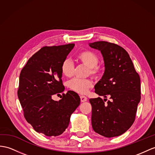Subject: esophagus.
Here are the masks:
<instances>
[{
    "label": "esophagus",
    "instance_id": "esophagus-1",
    "mask_svg": "<svg viewBox=\"0 0 155 155\" xmlns=\"http://www.w3.org/2000/svg\"><path fill=\"white\" fill-rule=\"evenodd\" d=\"M80 99H81V103H84V102L87 101V98L85 96L81 95V96H80Z\"/></svg>",
    "mask_w": 155,
    "mask_h": 155
}]
</instances>
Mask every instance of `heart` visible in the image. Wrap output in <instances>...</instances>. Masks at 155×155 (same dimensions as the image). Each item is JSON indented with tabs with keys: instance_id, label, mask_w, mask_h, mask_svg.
<instances>
[{
	"instance_id": "1",
	"label": "heart",
	"mask_w": 155,
	"mask_h": 155,
	"mask_svg": "<svg viewBox=\"0 0 155 155\" xmlns=\"http://www.w3.org/2000/svg\"><path fill=\"white\" fill-rule=\"evenodd\" d=\"M78 59L89 68L90 74L97 76L101 72V67L98 66L99 59L93 52L85 51L80 52L77 56ZM74 64L71 60L66 58L62 62L60 70L62 74L67 78L72 76L74 73ZM93 85L92 81L89 79L74 78L68 82V87L74 91L80 94H85Z\"/></svg>"
}]
</instances>
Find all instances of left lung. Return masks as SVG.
<instances>
[{
    "label": "left lung",
    "instance_id": "left-lung-1",
    "mask_svg": "<svg viewBox=\"0 0 155 155\" xmlns=\"http://www.w3.org/2000/svg\"><path fill=\"white\" fill-rule=\"evenodd\" d=\"M101 51L104 71L95 85V92L110 97L107 104L100 97L90 99L91 124L96 133L106 137L119 136L133 124L141 100L140 77L125 49L107 41L90 43Z\"/></svg>",
    "mask_w": 155,
    "mask_h": 155
}]
</instances>
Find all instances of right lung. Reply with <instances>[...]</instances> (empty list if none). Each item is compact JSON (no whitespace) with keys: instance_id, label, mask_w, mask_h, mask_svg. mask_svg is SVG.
<instances>
[{"instance_id":"right-lung-1","label":"right lung","mask_w":155,"mask_h":155,"mask_svg":"<svg viewBox=\"0 0 155 155\" xmlns=\"http://www.w3.org/2000/svg\"><path fill=\"white\" fill-rule=\"evenodd\" d=\"M74 44L44 47L30 58L20 75L18 97L24 117L38 133L48 137L61 135L69 125L70 116L80 104L78 94L68 91L62 99L52 96L64 91L62 62Z\"/></svg>"}]
</instances>
